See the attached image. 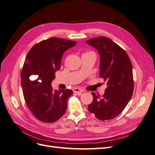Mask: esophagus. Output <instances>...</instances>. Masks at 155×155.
I'll return each instance as SVG.
<instances>
[{
    "instance_id": "obj_1",
    "label": "esophagus",
    "mask_w": 155,
    "mask_h": 155,
    "mask_svg": "<svg viewBox=\"0 0 155 155\" xmlns=\"http://www.w3.org/2000/svg\"><path fill=\"white\" fill-rule=\"evenodd\" d=\"M73 92L74 93L78 94H79V95H80V94H81L83 93V91L82 90V89L79 88H73Z\"/></svg>"
}]
</instances>
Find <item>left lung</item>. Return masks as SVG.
Here are the masks:
<instances>
[{"label":"left lung","mask_w":155,"mask_h":155,"mask_svg":"<svg viewBox=\"0 0 155 155\" xmlns=\"http://www.w3.org/2000/svg\"><path fill=\"white\" fill-rule=\"evenodd\" d=\"M100 55V76L107 87L101 97L92 92L93 101L88 110L100 120L118 116L132 97L134 80L132 64L126 51L108 37L101 36L86 41Z\"/></svg>","instance_id":"8db88e82"}]
</instances>
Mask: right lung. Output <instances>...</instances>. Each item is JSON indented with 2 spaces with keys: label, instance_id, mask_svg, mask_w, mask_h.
Instances as JSON below:
<instances>
[{
  "label": "right lung",
  "instance_id": "1",
  "mask_svg": "<svg viewBox=\"0 0 155 155\" xmlns=\"http://www.w3.org/2000/svg\"><path fill=\"white\" fill-rule=\"evenodd\" d=\"M76 43L51 37L35 45L26 55L21 74L23 96L31 114L41 121L55 122L66 112L72 91H54L51 83L55 78V72L60 69L64 52ZM31 75L37 79L31 81Z\"/></svg>",
  "mask_w": 155,
  "mask_h": 155
}]
</instances>
